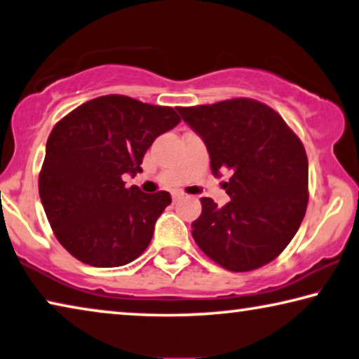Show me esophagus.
Instances as JSON below:
<instances>
[{"label": "esophagus", "instance_id": "1", "mask_svg": "<svg viewBox=\"0 0 359 359\" xmlns=\"http://www.w3.org/2000/svg\"><path fill=\"white\" fill-rule=\"evenodd\" d=\"M180 198V194H173V202H176Z\"/></svg>", "mask_w": 359, "mask_h": 359}]
</instances>
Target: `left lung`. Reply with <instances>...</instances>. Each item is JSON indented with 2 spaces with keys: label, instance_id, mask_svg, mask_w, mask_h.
I'll return each instance as SVG.
<instances>
[{
  "label": "left lung",
  "instance_id": "1",
  "mask_svg": "<svg viewBox=\"0 0 359 359\" xmlns=\"http://www.w3.org/2000/svg\"><path fill=\"white\" fill-rule=\"evenodd\" d=\"M205 142L215 176L231 201L218 207L202 197L192 223L201 250L229 271H252L273 262L299 231L308 205L305 147L283 117L255 99L176 107Z\"/></svg>",
  "mask_w": 359,
  "mask_h": 359
}]
</instances>
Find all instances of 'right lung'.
I'll return each mask as SVG.
<instances>
[{"mask_svg": "<svg viewBox=\"0 0 359 359\" xmlns=\"http://www.w3.org/2000/svg\"><path fill=\"white\" fill-rule=\"evenodd\" d=\"M181 122L172 107L109 95L91 99L54 126L38 189L60 245L76 260L115 268L147 249L154 226L172 203L167 191L125 187L141 173L157 136Z\"/></svg>", "mask_w": 359, "mask_h": 359, "instance_id": "add662e5", "label": "right lung"}]
</instances>
